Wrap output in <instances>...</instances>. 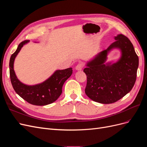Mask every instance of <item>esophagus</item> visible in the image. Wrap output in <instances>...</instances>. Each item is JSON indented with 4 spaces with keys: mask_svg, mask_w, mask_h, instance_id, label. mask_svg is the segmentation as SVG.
<instances>
[{
    "mask_svg": "<svg viewBox=\"0 0 147 147\" xmlns=\"http://www.w3.org/2000/svg\"><path fill=\"white\" fill-rule=\"evenodd\" d=\"M83 64L80 63L76 65V67H75V69H76L77 70H81L83 69Z\"/></svg>",
    "mask_w": 147,
    "mask_h": 147,
    "instance_id": "obj_1",
    "label": "esophagus"
}]
</instances>
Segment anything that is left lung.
<instances>
[{
	"label": "left lung",
	"instance_id": "1",
	"mask_svg": "<svg viewBox=\"0 0 147 147\" xmlns=\"http://www.w3.org/2000/svg\"><path fill=\"white\" fill-rule=\"evenodd\" d=\"M116 41L89 61L83 72L87 76L85 93L91 99L101 104H112L130 92L134 86L139 66L134 47L127 37L118 34ZM113 48L122 52L117 63H105L108 53Z\"/></svg>",
	"mask_w": 147,
	"mask_h": 147
}]
</instances>
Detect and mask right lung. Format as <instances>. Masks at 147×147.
<instances>
[{"instance_id":"1","label":"right lung","mask_w":147,"mask_h":147,"mask_svg":"<svg viewBox=\"0 0 147 147\" xmlns=\"http://www.w3.org/2000/svg\"><path fill=\"white\" fill-rule=\"evenodd\" d=\"M29 42L24 40L20 43L16 51L10 57L9 68L11 84L17 94L29 104L41 106L50 104L61 96L64 82L72 74V68L57 70L47 80L35 85H27L21 83L16 76L13 64L21 48Z\"/></svg>"}]
</instances>
